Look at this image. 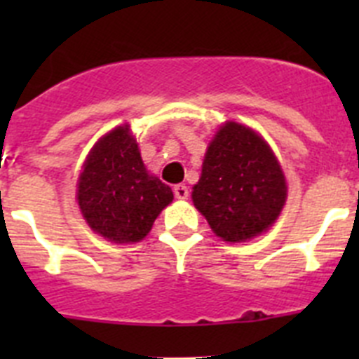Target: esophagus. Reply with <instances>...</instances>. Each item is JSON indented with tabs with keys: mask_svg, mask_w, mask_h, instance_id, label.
<instances>
[{
	"mask_svg": "<svg viewBox=\"0 0 359 359\" xmlns=\"http://www.w3.org/2000/svg\"><path fill=\"white\" fill-rule=\"evenodd\" d=\"M174 196H176L177 199L189 198V189H187V185H183V183H180V185H174Z\"/></svg>",
	"mask_w": 359,
	"mask_h": 359,
	"instance_id": "1",
	"label": "esophagus"
}]
</instances>
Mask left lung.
<instances>
[{
    "mask_svg": "<svg viewBox=\"0 0 359 359\" xmlns=\"http://www.w3.org/2000/svg\"><path fill=\"white\" fill-rule=\"evenodd\" d=\"M286 198V177L264 138L243 123H223L192 189L194 207L215 236L228 243L261 236L277 221Z\"/></svg>",
    "mask_w": 359,
    "mask_h": 359,
    "instance_id": "left-lung-1",
    "label": "left lung"
}]
</instances>
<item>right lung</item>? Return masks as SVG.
I'll use <instances>...</instances> for the list:
<instances>
[{
    "mask_svg": "<svg viewBox=\"0 0 359 359\" xmlns=\"http://www.w3.org/2000/svg\"><path fill=\"white\" fill-rule=\"evenodd\" d=\"M174 194L145 169L129 126L104 135L84 161L77 201L86 223L111 243H138Z\"/></svg>",
    "mask_w": 359,
    "mask_h": 359,
    "instance_id": "1",
    "label": "right lung"
}]
</instances>
